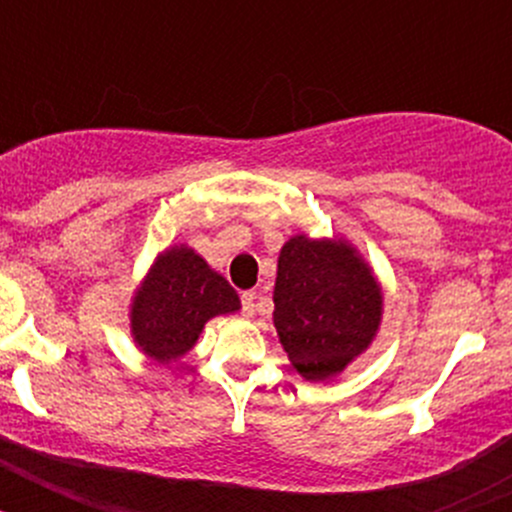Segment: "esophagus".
Returning a JSON list of instances; mask_svg holds the SVG:
<instances>
[{"mask_svg":"<svg viewBox=\"0 0 512 512\" xmlns=\"http://www.w3.org/2000/svg\"><path fill=\"white\" fill-rule=\"evenodd\" d=\"M256 292H243L241 295V302H243V315H246V318H253V312H256Z\"/></svg>","mask_w":512,"mask_h":512,"instance_id":"esophagus-1","label":"esophagus"}]
</instances>
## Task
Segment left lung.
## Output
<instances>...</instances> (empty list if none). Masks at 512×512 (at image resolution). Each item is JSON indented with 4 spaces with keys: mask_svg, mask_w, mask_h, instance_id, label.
<instances>
[{
    "mask_svg": "<svg viewBox=\"0 0 512 512\" xmlns=\"http://www.w3.org/2000/svg\"><path fill=\"white\" fill-rule=\"evenodd\" d=\"M384 292L372 264L343 235H292L279 251L274 328L307 382H328L372 346Z\"/></svg>",
    "mask_w": 512,
    "mask_h": 512,
    "instance_id": "1",
    "label": "left lung"
}]
</instances>
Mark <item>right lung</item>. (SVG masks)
<instances>
[{
    "mask_svg": "<svg viewBox=\"0 0 512 512\" xmlns=\"http://www.w3.org/2000/svg\"><path fill=\"white\" fill-rule=\"evenodd\" d=\"M241 310L238 292L187 243L156 253L130 297V336L156 364H176L217 315Z\"/></svg>",
    "mask_w": 512,
    "mask_h": 512,
    "instance_id": "add662e5",
    "label": "right lung"
}]
</instances>
